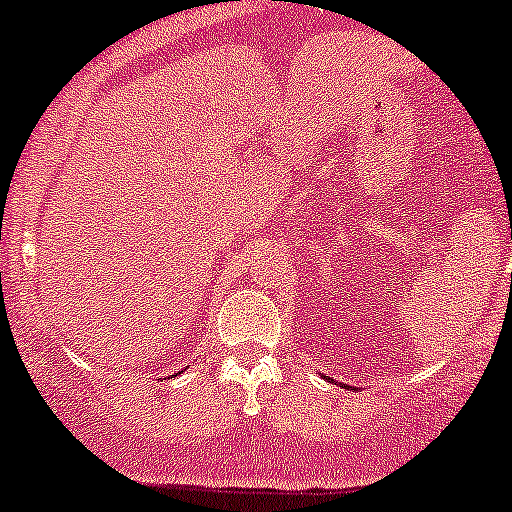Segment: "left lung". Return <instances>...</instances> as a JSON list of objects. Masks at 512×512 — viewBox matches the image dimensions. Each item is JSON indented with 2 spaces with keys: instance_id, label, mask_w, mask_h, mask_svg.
I'll use <instances>...</instances> for the list:
<instances>
[{
  "instance_id": "8db88e82",
  "label": "left lung",
  "mask_w": 512,
  "mask_h": 512,
  "mask_svg": "<svg viewBox=\"0 0 512 512\" xmlns=\"http://www.w3.org/2000/svg\"><path fill=\"white\" fill-rule=\"evenodd\" d=\"M343 387H346V389H350V387H348V384H343Z\"/></svg>"
}]
</instances>
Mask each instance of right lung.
<instances>
[{"instance_id": "right-lung-1", "label": "right lung", "mask_w": 512, "mask_h": 512, "mask_svg": "<svg viewBox=\"0 0 512 512\" xmlns=\"http://www.w3.org/2000/svg\"><path fill=\"white\" fill-rule=\"evenodd\" d=\"M176 375H179V372H176Z\"/></svg>"}]
</instances>
